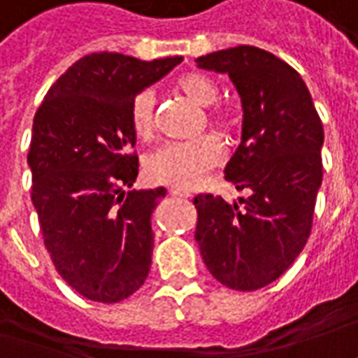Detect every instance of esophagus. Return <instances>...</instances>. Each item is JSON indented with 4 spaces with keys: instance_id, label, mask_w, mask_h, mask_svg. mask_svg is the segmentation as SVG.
<instances>
[{
    "instance_id": "esophagus-1",
    "label": "esophagus",
    "mask_w": 358,
    "mask_h": 358,
    "mask_svg": "<svg viewBox=\"0 0 358 358\" xmlns=\"http://www.w3.org/2000/svg\"><path fill=\"white\" fill-rule=\"evenodd\" d=\"M172 197H178V199H189V194L187 192H182V189H171Z\"/></svg>"
}]
</instances>
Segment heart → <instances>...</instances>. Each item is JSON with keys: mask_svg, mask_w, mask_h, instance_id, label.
I'll list each match as a JSON object with an SVG mask.
<instances>
[{"mask_svg": "<svg viewBox=\"0 0 358 358\" xmlns=\"http://www.w3.org/2000/svg\"><path fill=\"white\" fill-rule=\"evenodd\" d=\"M178 91L201 106L219 101L221 89L209 75L186 73L176 81ZM129 126L139 139H151L157 131V92L145 87L129 102ZM207 120L221 129L234 126V114L224 104H213L207 110ZM224 159V145L215 134H203L196 139L171 141L155 151L147 161V174L157 184L189 192L203 184L207 176Z\"/></svg>", "mask_w": 358, "mask_h": 358, "instance_id": "heart-1", "label": "heart"}]
</instances>
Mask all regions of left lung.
Here are the masks:
<instances>
[{
    "label": "left lung",
    "instance_id": "obj_1",
    "mask_svg": "<svg viewBox=\"0 0 358 358\" xmlns=\"http://www.w3.org/2000/svg\"><path fill=\"white\" fill-rule=\"evenodd\" d=\"M196 62L229 73L238 89L242 141L224 178L252 192L240 199L242 207L197 196L196 240L219 283L257 291L279 279L306 246L324 174V126L301 75L266 50L242 44Z\"/></svg>",
    "mask_w": 358,
    "mask_h": 358
}]
</instances>
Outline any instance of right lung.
I'll use <instances>...</instances> for the list:
<instances>
[{
	"label": "right lung",
	"mask_w": 358,
	"mask_h": 358,
	"mask_svg": "<svg viewBox=\"0 0 358 358\" xmlns=\"http://www.w3.org/2000/svg\"><path fill=\"white\" fill-rule=\"evenodd\" d=\"M182 56L141 62L116 52L77 59L34 114L31 199L52 264L85 299L114 304L145 283L151 213L166 189H131L139 159L129 102Z\"/></svg>",
	"instance_id": "right-lung-1"
}]
</instances>
